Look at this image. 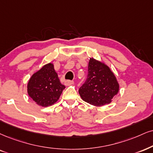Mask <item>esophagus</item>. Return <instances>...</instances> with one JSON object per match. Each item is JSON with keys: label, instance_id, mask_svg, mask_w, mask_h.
Returning <instances> with one entry per match:
<instances>
[{"label": "esophagus", "instance_id": "34e87169", "mask_svg": "<svg viewBox=\"0 0 153 153\" xmlns=\"http://www.w3.org/2000/svg\"><path fill=\"white\" fill-rule=\"evenodd\" d=\"M73 84H74V82H73V81H71V80H66L65 82V84L66 86H70Z\"/></svg>", "mask_w": 153, "mask_h": 153}]
</instances>
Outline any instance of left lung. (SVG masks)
Segmentation results:
<instances>
[{"label": "left lung", "instance_id": "8db88e82", "mask_svg": "<svg viewBox=\"0 0 153 153\" xmlns=\"http://www.w3.org/2000/svg\"><path fill=\"white\" fill-rule=\"evenodd\" d=\"M119 91L116 77L106 65L90 58L88 76L79 89L83 101L95 106L108 104Z\"/></svg>", "mask_w": 153, "mask_h": 153}]
</instances>
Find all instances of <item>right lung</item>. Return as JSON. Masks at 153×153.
<instances>
[{"label": "right lung", "instance_id": "right-lung-1", "mask_svg": "<svg viewBox=\"0 0 153 153\" xmlns=\"http://www.w3.org/2000/svg\"><path fill=\"white\" fill-rule=\"evenodd\" d=\"M65 88L53 64L49 63L30 77L27 84V94L37 105L47 107L58 101Z\"/></svg>", "mask_w": 153, "mask_h": 153}]
</instances>
